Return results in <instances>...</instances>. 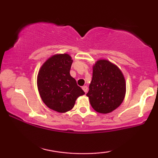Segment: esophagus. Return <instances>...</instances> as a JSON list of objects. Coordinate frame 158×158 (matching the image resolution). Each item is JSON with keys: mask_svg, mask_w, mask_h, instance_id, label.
Here are the masks:
<instances>
[{"mask_svg": "<svg viewBox=\"0 0 158 158\" xmlns=\"http://www.w3.org/2000/svg\"><path fill=\"white\" fill-rule=\"evenodd\" d=\"M82 89H83V90H84V91H85V93L86 94L87 92H88V86H87V85H84V86L82 87Z\"/></svg>", "mask_w": 158, "mask_h": 158, "instance_id": "esophagus-1", "label": "esophagus"}]
</instances>
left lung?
Here are the masks:
<instances>
[{
	"mask_svg": "<svg viewBox=\"0 0 158 158\" xmlns=\"http://www.w3.org/2000/svg\"><path fill=\"white\" fill-rule=\"evenodd\" d=\"M125 94L126 81L121 70L110 61H97L86 94L92 108L99 113H110L120 106Z\"/></svg>",
	"mask_w": 158,
	"mask_h": 158,
	"instance_id": "8db88e82",
	"label": "left lung"
}]
</instances>
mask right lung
I'll use <instances>...</instances> for the list:
<instances>
[{
    "label": "right lung",
    "mask_w": 158,
    "mask_h": 158,
    "mask_svg": "<svg viewBox=\"0 0 158 158\" xmlns=\"http://www.w3.org/2000/svg\"><path fill=\"white\" fill-rule=\"evenodd\" d=\"M72 63L68 54L55 55L45 61L38 75V88L43 102L59 113L71 110L76 99L85 94L70 76Z\"/></svg>",
    "instance_id": "1"
}]
</instances>
